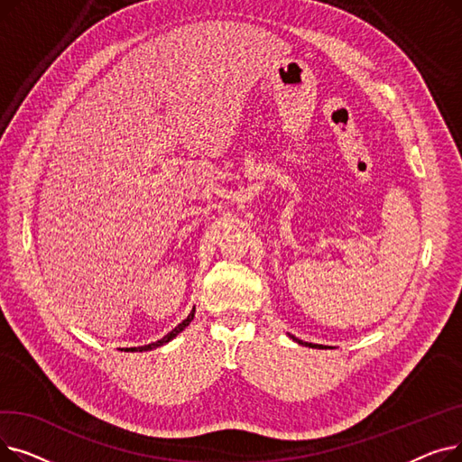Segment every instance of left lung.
<instances>
[{
    "label": "left lung",
    "mask_w": 462,
    "mask_h": 462,
    "mask_svg": "<svg viewBox=\"0 0 462 462\" xmlns=\"http://www.w3.org/2000/svg\"><path fill=\"white\" fill-rule=\"evenodd\" d=\"M292 338H294V341H298L300 345H307V346H310V348H324L322 345H312V343H303V341H300V338H296L294 335H292Z\"/></svg>",
    "instance_id": "1"
}]
</instances>
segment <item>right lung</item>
<instances>
[{
    "mask_svg": "<svg viewBox=\"0 0 462 462\" xmlns=\"http://www.w3.org/2000/svg\"><path fill=\"white\" fill-rule=\"evenodd\" d=\"M194 319V307H192V310H190V314L189 317L181 322V324H178L172 331H170L168 335H164L161 341H157V343H152V345H145V346H138V348H129L127 352H145V350H153V348H157V346H162V345H166L168 341H172V338L178 335V333H181L189 324H190V320Z\"/></svg>",
    "mask_w": 462,
    "mask_h": 462,
    "instance_id": "1",
    "label": "right lung"
}]
</instances>
